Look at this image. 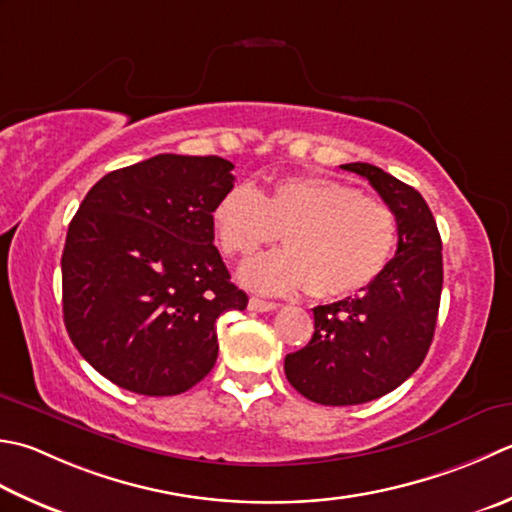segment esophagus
<instances>
[{"mask_svg":"<svg viewBox=\"0 0 512 512\" xmlns=\"http://www.w3.org/2000/svg\"><path fill=\"white\" fill-rule=\"evenodd\" d=\"M248 308L255 310V313H268V310H275L277 304L275 302H266L262 297H250L248 299Z\"/></svg>","mask_w":512,"mask_h":512,"instance_id":"esophagus-1","label":"esophagus"}]
</instances>
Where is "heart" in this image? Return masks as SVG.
Instances as JSON below:
<instances>
[{
	"instance_id": "obj_1",
	"label": "heart",
	"mask_w": 512,
	"mask_h": 512,
	"mask_svg": "<svg viewBox=\"0 0 512 512\" xmlns=\"http://www.w3.org/2000/svg\"><path fill=\"white\" fill-rule=\"evenodd\" d=\"M213 226L224 253L248 257L282 235L286 250L248 262L239 277L262 293L306 288L339 299L366 288L397 244V217L382 199L326 177H293L268 193L239 184L219 197Z\"/></svg>"
}]
</instances>
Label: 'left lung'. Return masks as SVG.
<instances>
[{
  "label": "left lung",
  "mask_w": 512,
  "mask_h": 512,
  "mask_svg": "<svg viewBox=\"0 0 512 512\" xmlns=\"http://www.w3.org/2000/svg\"><path fill=\"white\" fill-rule=\"evenodd\" d=\"M368 179L397 217V253L362 295L315 306L310 342L284 359L299 395L324 406L382 397L422 366L444 284L442 237L426 199L373 164H344Z\"/></svg>",
  "instance_id": "8db88e82"
}]
</instances>
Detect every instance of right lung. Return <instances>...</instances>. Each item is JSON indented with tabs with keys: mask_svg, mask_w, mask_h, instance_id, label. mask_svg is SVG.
<instances>
[{
	"mask_svg": "<svg viewBox=\"0 0 512 512\" xmlns=\"http://www.w3.org/2000/svg\"><path fill=\"white\" fill-rule=\"evenodd\" d=\"M233 168L217 155H155L104 175L79 204L62 255L64 324L119 388L186 393L217 362L219 315L246 308L213 244Z\"/></svg>",
	"mask_w": 512,
	"mask_h": 512,
	"instance_id": "obj_1",
	"label": "right lung"
}]
</instances>
